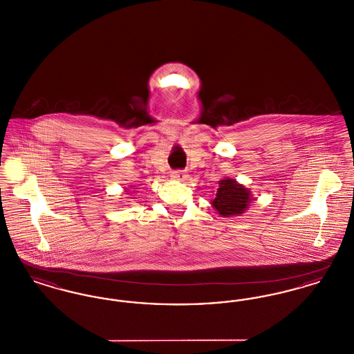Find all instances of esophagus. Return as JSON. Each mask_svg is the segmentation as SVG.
<instances>
[{"instance_id":"34e87169","label":"esophagus","mask_w":354,"mask_h":354,"mask_svg":"<svg viewBox=\"0 0 354 354\" xmlns=\"http://www.w3.org/2000/svg\"><path fill=\"white\" fill-rule=\"evenodd\" d=\"M187 176H188V175L185 174V171H183V169H176V171H174V172L171 174V178L175 179V180H185Z\"/></svg>"}]
</instances>
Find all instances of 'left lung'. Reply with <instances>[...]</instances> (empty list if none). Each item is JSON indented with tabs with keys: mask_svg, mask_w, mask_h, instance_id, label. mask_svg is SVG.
<instances>
[{
	"mask_svg": "<svg viewBox=\"0 0 354 354\" xmlns=\"http://www.w3.org/2000/svg\"><path fill=\"white\" fill-rule=\"evenodd\" d=\"M220 187L212 205L218 209L221 216H232L243 214V211L251 203L250 191L241 185H237L234 179L220 180Z\"/></svg>",
	"mask_w": 354,
	"mask_h": 354,
	"instance_id": "8db88e82",
	"label": "left lung"
}]
</instances>
